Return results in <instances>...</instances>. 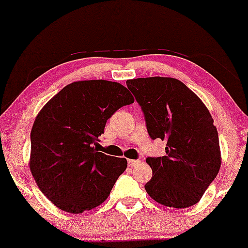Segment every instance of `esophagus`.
Wrapping results in <instances>:
<instances>
[{
  "instance_id": "esophagus-1",
  "label": "esophagus",
  "mask_w": 248,
  "mask_h": 248,
  "mask_svg": "<svg viewBox=\"0 0 248 248\" xmlns=\"http://www.w3.org/2000/svg\"><path fill=\"white\" fill-rule=\"evenodd\" d=\"M139 164H140V161L139 160H128V166L129 167H136V166H139Z\"/></svg>"
}]
</instances>
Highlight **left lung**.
I'll list each match as a JSON object with an SVG mask.
<instances>
[{"label": "left lung", "mask_w": 248, "mask_h": 248, "mask_svg": "<svg viewBox=\"0 0 248 248\" xmlns=\"http://www.w3.org/2000/svg\"><path fill=\"white\" fill-rule=\"evenodd\" d=\"M126 84L143 110L150 138L167 141L166 156L146 160L153 170L146 191L162 205H195L221 164L218 132L209 109L178 79L149 77Z\"/></svg>", "instance_id": "8db88e82"}]
</instances>
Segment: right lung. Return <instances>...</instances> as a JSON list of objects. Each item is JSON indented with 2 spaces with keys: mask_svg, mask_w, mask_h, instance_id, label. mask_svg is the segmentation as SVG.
<instances>
[{
  "mask_svg": "<svg viewBox=\"0 0 248 248\" xmlns=\"http://www.w3.org/2000/svg\"><path fill=\"white\" fill-rule=\"evenodd\" d=\"M134 102L120 82L80 80L65 86L37 114L29 167L39 190L69 213L90 211L108 198L126 158L96 150L119 108Z\"/></svg>",
  "mask_w": 248,
  "mask_h": 248,
  "instance_id": "right-lung-1",
  "label": "right lung"
}]
</instances>
